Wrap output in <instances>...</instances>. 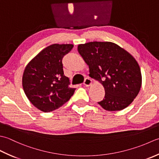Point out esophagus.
Segmentation results:
<instances>
[{"mask_svg":"<svg viewBox=\"0 0 159 159\" xmlns=\"http://www.w3.org/2000/svg\"><path fill=\"white\" fill-rule=\"evenodd\" d=\"M92 84H93V81H92V80H90V78H86L85 80H84V86H86V87H89L90 86H91Z\"/></svg>","mask_w":159,"mask_h":159,"instance_id":"1","label":"esophagus"}]
</instances>
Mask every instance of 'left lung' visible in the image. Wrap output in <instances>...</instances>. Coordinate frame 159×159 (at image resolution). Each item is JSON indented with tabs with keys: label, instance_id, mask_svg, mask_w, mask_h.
Masks as SVG:
<instances>
[{
	"label": "left lung",
	"instance_id": "obj_1",
	"mask_svg": "<svg viewBox=\"0 0 159 159\" xmlns=\"http://www.w3.org/2000/svg\"><path fill=\"white\" fill-rule=\"evenodd\" d=\"M77 48L89 66V76L104 87V98L98 102L103 109L121 111L134 101L141 89L142 75L130 53L111 42H90Z\"/></svg>",
	"mask_w": 159,
	"mask_h": 159
}]
</instances>
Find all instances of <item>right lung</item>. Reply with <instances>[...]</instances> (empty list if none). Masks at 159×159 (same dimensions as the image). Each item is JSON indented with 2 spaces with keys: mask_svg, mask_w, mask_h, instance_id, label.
Instances as JSON below:
<instances>
[{
  "mask_svg": "<svg viewBox=\"0 0 159 159\" xmlns=\"http://www.w3.org/2000/svg\"><path fill=\"white\" fill-rule=\"evenodd\" d=\"M71 44H51L36 55L26 66L22 87L35 108L44 112L55 111L71 98L75 89L69 87L64 75L62 58L71 51Z\"/></svg>",
  "mask_w": 159,
  "mask_h": 159,
  "instance_id": "add662e5",
  "label": "right lung"
}]
</instances>
